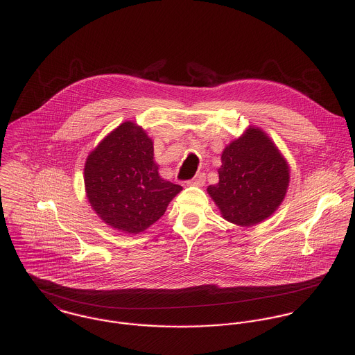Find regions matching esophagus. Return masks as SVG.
Segmentation results:
<instances>
[{"mask_svg":"<svg viewBox=\"0 0 355 355\" xmlns=\"http://www.w3.org/2000/svg\"><path fill=\"white\" fill-rule=\"evenodd\" d=\"M205 173H202V172H200V173H197L190 182H189V184L190 186H197V187H201V186H204L205 184Z\"/></svg>","mask_w":355,"mask_h":355,"instance_id":"1","label":"esophagus"}]
</instances>
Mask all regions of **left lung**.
I'll return each mask as SVG.
<instances>
[{"label": "left lung", "instance_id": "8db88e82", "mask_svg": "<svg viewBox=\"0 0 355 355\" xmlns=\"http://www.w3.org/2000/svg\"><path fill=\"white\" fill-rule=\"evenodd\" d=\"M289 184V166L260 129L246 133L222 154L219 183L208 187L223 218L238 226H253L282 202Z\"/></svg>", "mask_w": 355, "mask_h": 355}]
</instances>
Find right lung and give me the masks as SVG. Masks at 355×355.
<instances>
[{
  "instance_id": "obj_1",
  "label": "right lung",
  "mask_w": 355,
  "mask_h": 355,
  "mask_svg": "<svg viewBox=\"0 0 355 355\" xmlns=\"http://www.w3.org/2000/svg\"><path fill=\"white\" fill-rule=\"evenodd\" d=\"M85 189L95 212L113 229L137 234L155 223L182 186L164 180L146 132L123 122L89 154Z\"/></svg>"
}]
</instances>
